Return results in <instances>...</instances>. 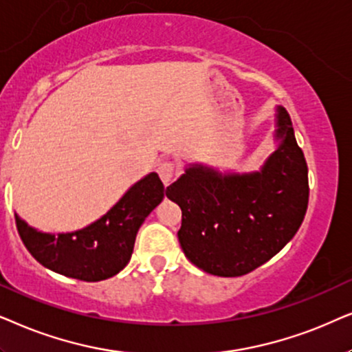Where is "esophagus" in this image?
<instances>
[{"label":"esophagus","instance_id":"obj_1","mask_svg":"<svg viewBox=\"0 0 352 352\" xmlns=\"http://www.w3.org/2000/svg\"><path fill=\"white\" fill-rule=\"evenodd\" d=\"M157 173L164 182V185H168L177 175H179V168H177L175 164L170 161H162L157 164Z\"/></svg>","mask_w":352,"mask_h":352}]
</instances>
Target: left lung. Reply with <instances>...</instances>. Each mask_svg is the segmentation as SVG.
I'll use <instances>...</instances> for the list:
<instances>
[{
	"instance_id": "obj_1",
	"label": "left lung",
	"mask_w": 352,
	"mask_h": 352,
	"mask_svg": "<svg viewBox=\"0 0 352 352\" xmlns=\"http://www.w3.org/2000/svg\"><path fill=\"white\" fill-rule=\"evenodd\" d=\"M277 125L282 143L261 172L222 177L196 164L167 188V198L182 209V250L208 274H250L301 227L309 203L307 164L283 107Z\"/></svg>"
}]
</instances>
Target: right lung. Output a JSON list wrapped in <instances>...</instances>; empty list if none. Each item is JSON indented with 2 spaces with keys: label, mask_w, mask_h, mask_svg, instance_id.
Listing matches in <instances>:
<instances>
[{
  "label": "right lung",
  "mask_w": 352,
  "mask_h": 352,
  "mask_svg": "<svg viewBox=\"0 0 352 352\" xmlns=\"http://www.w3.org/2000/svg\"><path fill=\"white\" fill-rule=\"evenodd\" d=\"M164 195H167V190L157 173L153 172L87 228L50 235L36 232L16 215L17 232L41 265L70 278L101 282L114 277L129 264L138 228L161 203Z\"/></svg>",
  "instance_id": "right-lung-1"
}]
</instances>
